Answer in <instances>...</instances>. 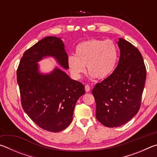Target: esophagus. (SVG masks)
<instances>
[{"mask_svg": "<svg viewBox=\"0 0 157 157\" xmlns=\"http://www.w3.org/2000/svg\"><path fill=\"white\" fill-rule=\"evenodd\" d=\"M85 91H86V92H89L90 91V86L89 84L85 85Z\"/></svg>", "mask_w": 157, "mask_h": 157, "instance_id": "obj_1", "label": "esophagus"}]
</instances>
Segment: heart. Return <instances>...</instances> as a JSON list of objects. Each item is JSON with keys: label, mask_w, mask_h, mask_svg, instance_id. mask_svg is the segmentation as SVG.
Segmentation results:
<instances>
[{"label": "heart", "mask_w": 157, "mask_h": 157, "mask_svg": "<svg viewBox=\"0 0 157 157\" xmlns=\"http://www.w3.org/2000/svg\"><path fill=\"white\" fill-rule=\"evenodd\" d=\"M118 60V51L111 40L91 39L79 43L75 55H70L67 63L71 75L79 79L86 70L91 78L103 79L113 73Z\"/></svg>", "instance_id": "obj_1"}]
</instances>
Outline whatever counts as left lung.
Returning a JSON list of instances; mask_svg holds the SVG:
<instances>
[{
    "label": "left lung",
    "mask_w": 157,
    "mask_h": 157,
    "mask_svg": "<svg viewBox=\"0 0 157 157\" xmlns=\"http://www.w3.org/2000/svg\"><path fill=\"white\" fill-rule=\"evenodd\" d=\"M118 44L121 50L118 66L92 90L97 120L108 127L123 125L138 113L146 79L139 50L123 39H119Z\"/></svg>",
    "instance_id": "8db88e82"
}]
</instances>
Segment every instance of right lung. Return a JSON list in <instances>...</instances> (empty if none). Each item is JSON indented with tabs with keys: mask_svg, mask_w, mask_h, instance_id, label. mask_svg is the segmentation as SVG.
<instances>
[{
	"mask_svg": "<svg viewBox=\"0 0 157 157\" xmlns=\"http://www.w3.org/2000/svg\"><path fill=\"white\" fill-rule=\"evenodd\" d=\"M46 56L55 57L62 67L68 68L62 41L46 36L23 53L17 71V82L21 105L31 120L46 131L57 132L73 121L76 102L85 89L81 82L59 68L49 75L39 73L36 62Z\"/></svg>",
	"mask_w": 157,
	"mask_h": 157,
	"instance_id": "right-lung-1",
	"label": "right lung"
}]
</instances>
